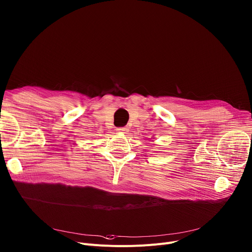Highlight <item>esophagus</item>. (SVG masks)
<instances>
[{"label":"esophagus","instance_id":"1","mask_svg":"<svg viewBox=\"0 0 252 252\" xmlns=\"http://www.w3.org/2000/svg\"><path fill=\"white\" fill-rule=\"evenodd\" d=\"M117 131H119V132H123V133H126L127 128H126V127H119V128H117Z\"/></svg>","mask_w":252,"mask_h":252}]
</instances>
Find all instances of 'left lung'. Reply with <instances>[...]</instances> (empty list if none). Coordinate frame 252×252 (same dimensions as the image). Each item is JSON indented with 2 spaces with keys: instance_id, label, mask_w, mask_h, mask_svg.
Masks as SVG:
<instances>
[{
  "instance_id": "8db88e82",
  "label": "left lung",
  "mask_w": 252,
  "mask_h": 252,
  "mask_svg": "<svg viewBox=\"0 0 252 252\" xmlns=\"http://www.w3.org/2000/svg\"><path fill=\"white\" fill-rule=\"evenodd\" d=\"M152 138H154V136H152Z\"/></svg>"
}]
</instances>
